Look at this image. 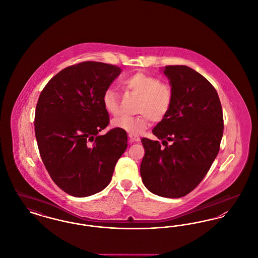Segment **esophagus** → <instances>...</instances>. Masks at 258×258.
Masks as SVG:
<instances>
[{
    "label": "esophagus",
    "mask_w": 258,
    "mask_h": 258,
    "mask_svg": "<svg viewBox=\"0 0 258 258\" xmlns=\"http://www.w3.org/2000/svg\"><path fill=\"white\" fill-rule=\"evenodd\" d=\"M128 137H130V141L131 142H138V141H140V137L137 136V135H128Z\"/></svg>",
    "instance_id": "esophagus-1"
}]
</instances>
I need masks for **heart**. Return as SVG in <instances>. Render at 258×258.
<instances>
[{
	"instance_id": "heart-1",
	"label": "heart",
	"mask_w": 258,
	"mask_h": 258,
	"mask_svg": "<svg viewBox=\"0 0 258 258\" xmlns=\"http://www.w3.org/2000/svg\"><path fill=\"white\" fill-rule=\"evenodd\" d=\"M123 85L134 92L139 99L136 110L140 115L136 117L122 116L112 121V127L121 130L133 135H141L146 131L150 120L160 121L170 109L172 104V91L170 87L160 83V80L142 72L126 76ZM102 105L111 115H117L119 104L117 94L113 88H107L102 95Z\"/></svg>"
}]
</instances>
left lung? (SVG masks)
Listing matches in <instances>:
<instances>
[{
    "label": "left lung",
    "mask_w": 258,
    "mask_h": 258,
    "mask_svg": "<svg viewBox=\"0 0 258 258\" xmlns=\"http://www.w3.org/2000/svg\"><path fill=\"white\" fill-rule=\"evenodd\" d=\"M161 71L169 80L172 104L153 134L164 147L159 141L141 139L145 155L140 174L154 195L179 198L197 187L217 158L223 115L216 89L203 75L186 66Z\"/></svg>",
    "instance_id": "left-lung-1"
}]
</instances>
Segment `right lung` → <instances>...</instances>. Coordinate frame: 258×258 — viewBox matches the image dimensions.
Returning a JSON list of instances; mask_svg holds the SVG:
<instances>
[{"label":"right lung","instance_id":"1","mask_svg":"<svg viewBox=\"0 0 258 258\" xmlns=\"http://www.w3.org/2000/svg\"><path fill=\"white\" fill-rule=\"evenodd\" d=\"M121 73L116 66L83 61L56 74L38 98L35 133L41 160L54 183L72 197L104 189L127 147L121 130L99 135L109 123L102 95Z\"/></svg>","mask_w":258,"mask_h":258}]
</instances>
